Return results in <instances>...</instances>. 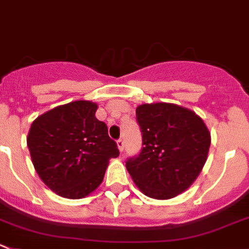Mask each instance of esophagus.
I'll return each mask as SVG.
<instances>
[{"label":"esophagus","mask_w":249,"mask_h":249,"mask_svg":"<svg viewBox=\"0 0 249 249\" xmlns=\"http://www.w3.org/2000/svg\"><path fill=\"white\" fill-rule=\"evenodd\" d=\"M117 145L118 147H119L120 152H123V151H124V140H123V139H119V140L117 141Z\"/></svg>","instance_id":"1"}]
</instances>
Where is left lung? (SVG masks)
<instances>
[{"instance_id": "left-lung-1", "label": "left lung", "mask_w": 249, "mask_h": 249, "mask_svg": "<svg viewBox=\"0 0 249 249\" xmlns=\"http://www.w3.org/2000/svg\"><path fill=\"white\" fill-rule=\"evenodd\" d=\"M136 120L142 148L126 161L132 180L153 199L185 192L200 174L211 143L203 119L177 104L153 103L139 106Z\"/></svg>"}]
</instances>
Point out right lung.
<instances>
[{"instance_id":"obj_1","label":"right lung","mask_w":249,"mask_h":249,"mask_svg":"<svg viewBox=\"0 0 249 249\" xmlns=\"http://www.w3.org/2000/svg\"><path fill=\"white\" fill-rule=\"evenodd\" d=\"M96 103L76 101L36 118L27 138L40 179L60 196L81 199L102 183L109 160L119 156Z\"/></svg>"}]
</instances>
